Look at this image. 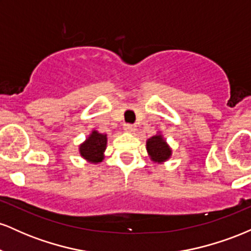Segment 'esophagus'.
I'll use <instances>...</instances> for the list:
<instances>
[{
	"mask_svg": "<svg viewBox=\"0 0 251 251\" xmlns=\"http://www.w3.org/2000/svg\"><path fill=\"white\" fill-rule=\"evenodd\" d=\"M124 129H125V132L132 133V132H134L137 128H135L134 125H131V124H126V125H124Z\"/></svg>",
	"mask_w": 251,
	"mask_h": 251,
	"instance_id": "obj_1",
	"label": "esophagus"
}]
</instances>
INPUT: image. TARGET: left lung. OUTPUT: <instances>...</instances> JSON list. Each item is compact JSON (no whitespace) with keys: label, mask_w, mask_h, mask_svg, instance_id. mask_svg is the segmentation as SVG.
<instances>
[{"label":"left lung","mask_w":251,"mask_h":251,"mask_svg":"<svg viewBox=\"0 0 251 251\" xmlns=\"http://www.w3.org/2000/svg\"><path fill=\"white\" fill-rule=\"evenodd\" d=\"M146 150L152 162L158 164L165 163L172 155V150L160 132L146 140Z\"/></svg>","instance_id":"8db88e82"}]
</instances>
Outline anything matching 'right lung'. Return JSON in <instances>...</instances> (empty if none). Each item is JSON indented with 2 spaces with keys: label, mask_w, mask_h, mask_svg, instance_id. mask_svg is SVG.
I'll list each match as a JSON object with an SVG mask.
<instances>
[{
  "label": "right lung",
  "mask_w": 251,
  "mask_h": 251,
  "mask_svg": "<svg viewBox=\"0 0 251 251\" xmlns=\"http://www.w3.org/2000/svg\"><path fill=\"white\" fill-rule=\"evenodd\" d=\"M106 146H107V134L99 133L97 129H93L85 142L80 144V155L88 163H101L105 158Z\"/></svg>",
  "instance_id": "obj_1"
}]
</instances>
